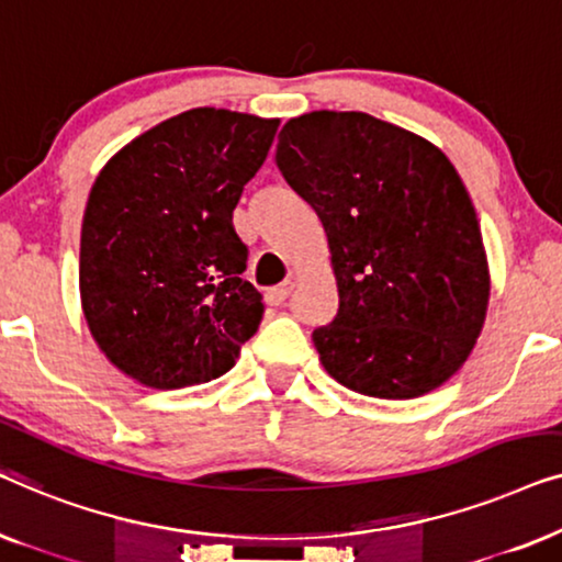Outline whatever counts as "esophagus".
<instances>
[{"label": "esophagus", "mask_w": 562, "mask_h": 562, "mask_svg": "<svg viewBox=\"0 0 562 562\" xmlns=\"http://www.w3.org/2000/svg\"><path fill=\"white\" fill-rule=\"evenodd\" d=\"M289 294H291V281H286V283H279V286H271V289L266 291V304L279 306V304L286 302Z\"/></svg>", "instance_id": "34e87169"}]
</instances>
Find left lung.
<instances>
[{
	"label": "left lung",
	"mask_w": 562,
	"mask_h": 562,
	"mask_svg": "<svg viewBox=\"0 0 562 562\" xmlns=\"http://www.w3.org/2000/svg\"><path fill=\"white\" fill-rule=\"evenodd\" d=\"M276 164L325 227L340 310L312 340L345 389L414 398L475 348L491 273L456 166L409 130L317 110L279 133Z\"/></svg>",
	"instance_id": "1"
}]
</instances>
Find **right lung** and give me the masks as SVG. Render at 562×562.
Instances as JSON below:
<instances>
[{
	"label": "right lung",
	"mask_w": 562,
	"mask_h": 562,
	"mask_svg": "<svg viewBox=\"0 0 562 562\" xmlns=\"http://www.w3.org/2000/svg\"><path fill=\"white\" fill-rule=\"evenodd\" d=\"M279 122L196 106L99 171L81 222V310L106 360L143 386L217 379L256 335L263 296L240 276L233 212Z\"/></svg>",
	"instance_id": "add662e5"
}]
</instances>
